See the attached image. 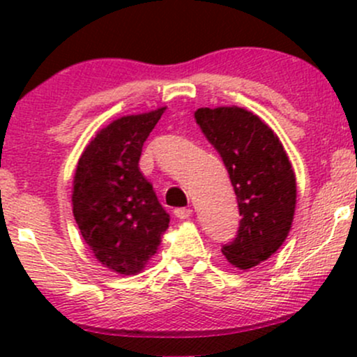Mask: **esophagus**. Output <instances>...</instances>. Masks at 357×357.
<instances>
[{"instance_id": "obj_1", "label": "esophagus", "mask_w": 357, "mask_h": 357, "mask_svg": "<svg viewBox=\"0 0 357 357\" xmlns=\"http://www.w3.org/2000/svg\"><path fill=\"white\" fill-rule=\"evenodd\" d=\"M191 215H192L191 208H176L174 210V216L178 220H188L191 218Z\"/></svg>"}]
</instances>
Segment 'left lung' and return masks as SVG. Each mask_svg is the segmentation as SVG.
I'll list each match as a JSON object with an SVG mask.
<instances>
[{
	"mask_svg": "<svg viewBox=\"0 0 357 357\" xmlns=\"http://www.w3.org/2000/svg\"><path fill=\"white\" fill-rule=\"evenodd\" d=\"M195 119L223 159L238 202V233L221 252L233 267H257L292 228L297 184L289 155L277 134L250 110L202 107Z\"/></svg>",
	"mask_w": 357,
	"mask_h": 357,
	"instance_id": "8db88e82",
	"label": "left lung"
}]
</instances>
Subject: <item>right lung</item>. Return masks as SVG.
<instances>
[{"label":"right lung","mask_w":357,"mask_h":357,"mask_svg":"<svg viewBox=\"0 0 357 357\" xmlns=\"http://www.w3.org/2000/svg\"><path fill=\"white\" fill-rule=\"evenodd\" d=\"M166 107L124 116L100 129L82 153L72 206L82 238L110 272L146 268L169 227L153 184L139 169L142 146Z\"/></svg>","instance_id":"add662e5"}]
</instances>
